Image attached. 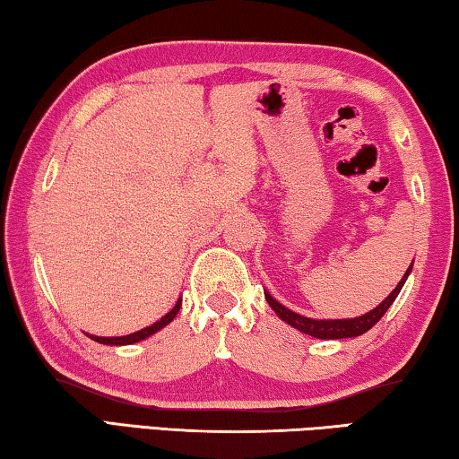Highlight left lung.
I'll return each instance as SVG.
<instances>
[{
    "mask_svg": "<svg viewBox=\"0 0 459 459\" xmlns=\"http://www.w3.org/2000/svg\"><path fill=\"white\" fill-rule=\"evenodd\" d=\"M411 269H413V263H411L409 269L405 271V275L399 281V285L394 287L391 291V295L383 301V304L377 306L375 309H370L364 316L359 317H351V320H312V317H306V316H299L291 312V309H287L285 306L279 304L277 299L271 298V293L265 291V299L267 304L271 306V309L281 317L283 322H287L291 325V328L299 330L307 333V336H314V338H322V340H340V338H354V336H360V333L368 332L372 325H375L380 317L385 316V312L388 307L393 306V301L397 299V295L401 291V287L405 285L407 277L411 273Z\"/></svg>",
    "mask_w": 459,
    "mask_h": 459,
    "instance_id": "8db88e82",
    "label": "left lung"
}]
</instances>
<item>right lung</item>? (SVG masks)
Segmentation results:
<instances>
[{
	"label": "right lung",
	"mask_w": 459,
	"mask_h": 459,
	"mask_svg": "<svg viewBox=\"0 0 459 459\" xmlns=\"http://www.w3.org/2000/svg\"><path fill=\"white\" fill-rule=\"evenodd\" d=\"M180 306H182V299H178L176 306H174L172 309H169V312H168L164 317H161V320H158V322L152 324V325H147V328H143V330H137V332H134V333H127V336H117V338L89 336V338L99 342V344H107V346H127V344H135V342H142V340H145V338H150L152 333H155L158 330L164 328V325H168L169 322H172L174 317H176V314L180 312Z\"/></svg>",
	"instance_id": "1"
}]
</instances>
